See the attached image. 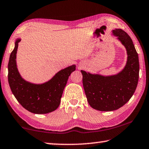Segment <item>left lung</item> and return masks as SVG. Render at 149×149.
<instances>
[{"label":"left lung","mask_w":149,"mask_h":149,"mask_svg":"<svg viewBox=\"0 0 149 149\" xmlns=\"http://www.w3.org/2000/svg\"><path fill=\"white\" fill-rule=\"evenodd\" d=\"M127 50V61L122 72L112 76L91 74L81 70L83 85L87 101L99 111L117 110L127 103L135 93L139 80V62L131 37L121 29L113 30Z\"/></svg>","instance_id":"obj_1"}]
</instances>
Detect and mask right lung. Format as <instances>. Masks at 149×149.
Wrapping results in <instances>:
<instances>
[{"label":"right lung","instance_id":"1","mask_svg":"<svg viewBox=\"0 0 149 149\" xmlns=\"http://www.w3.org/2000/svg\"><path fill=\"white\" fill-rule=\"evenodd\" d=\"M20 39H17L8 65V79L14 97L22 107L34 114H47L59 107L63 91L71 73L75 70L72 65L58 72L51 79L41 85L26 81L17 69L16 58Z\"/></svg>","mask_w":149,"mask_h":149}]
</instances>
